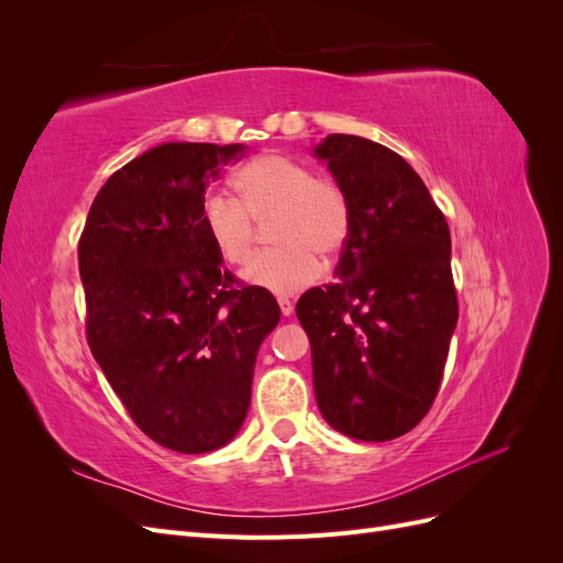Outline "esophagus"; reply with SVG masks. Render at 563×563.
Instances as JSON below:
<instances>
[{
	"label": "esophagus",
	"instance_id": "obj_1",
	"mask_svg": "<svg viewBox=\"0 0 563 563\" xmlns=\"http://www.w3.org/2000/svg\"><path fill=\"white\" fill-rule=\"evenodd\" d=\"M277 302H279V310H282V314H284V317H288V314L294 312V302L288 300L286 296H279V298H277Z\"/></svg>",
	"mask_w": 563,
	"mask_h": 563
}]
</instances>
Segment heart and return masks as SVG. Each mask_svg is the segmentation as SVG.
Returning a JSON list of instances; mask_svg holds the SVG:
<instances>
[{"label": "heart", "instance_id": "b5f03b06", "mask_svg": "<svg viewBox=\"0 0 563 563\" xmlns=\"http://www.w3.org/2000/svg\"><path fill=\"white\" fill-rule=\"evenodd\" d=\"M240 199L211 192L201 203V225L220 258L244 265L253 255L255 225L272 213L269 240L277 246L261 253L244 279L277 296L296 294L314 282L321 258L345 246L352 228L347 192L333 180L317 178L308 164L286 155H261L234 178Z\"/></svg>", "mask_w": 563, "mask_h": 563}]
</instances>
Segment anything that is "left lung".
<instances>
[{"instance_id":"left-lung-1","label":"left lung","mask_w":563,"mask_h":563,"mask_svg":"<svg viewBox=\"0 0 563 563\" xmlns=\"http://www.w3.org/2000/svg\"><path fill=\"white\" fill-rule=\"evenodd\" d=\"M314 155L352 207L338 282L296 305L312 345L317 406L345 437L389 441L428 416L444 376L457 323L449 223L389 147L331 133Z\"/></svg>"}]
</instances>
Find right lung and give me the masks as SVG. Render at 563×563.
<instances>
[{
    "mask_svg": "<svg viewBox=\"0 0 563 563\" xmlns=\"http://www.w3.org/2000/svg\"><path fill=\"white\" fill-rule=\"evenodd\" d=\"M246 145L164 143L100 187L79 236L87 340L133 422L209 453L240 432L279 305L244 286L201 225L207 185Z\"/></svg>",
    "mask_w": 563,
    "mask_h": 563,
    "instance_id": "1",
    "label": "right lung"
}]
</instances>
